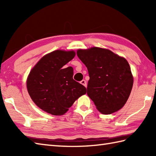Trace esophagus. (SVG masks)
Here are the masks:
<instances>
[{"mask_svg": "<svg viewBox=\"0 0 156 156\" xmlns=\"http://www.w3.org/2000/svg\"><path fill=\"white\" fill-rule=\"evenodd\" d=\"M80 84H82V85L84 86L85 87H87V81H86L85 80H82L80 82Z\"/></svg>", "mask_w": 156, "mask_h": 156, "instance_id": "obj_1", "label": "esophagus"}]
</instances>
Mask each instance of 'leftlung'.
Masks as SVG:
<instances>
[{"mask_svg": "<svg viewBox=\"0 0 156 156\" xmlns=\"http://www.w3.org/2000/svg\"><path fill=\"white\" fill-rule=\"evenodd\" d=\"M77 55L88 69L87 94L101 113L109 115L123 107L133 78L127 61L108 49H78Z\"/></svg>", "mask_w": 156, "mask_h": 156, "instance_id": "1", "label": "left lung"}]
</instances>
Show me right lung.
Instances as JSON below:
<instances>
[{
  "label": "right lung",
  "mask_w": 156,
  "mask_h": 156,
  "mask_svg": "<svg viewBox=\"0 0 156 156\" xmlns=\"http://www.w3.org/2000/svg\"><path fill=\"white\" fill-rule=\"evenodd\" d=\"M75 52L56 50L44 56L29 73L27 88L35 105L54 115H64L87 88L73 79V68L64 66Z\"/></svg>",
  "instance_id": "obj_1"
}]
</instances>
